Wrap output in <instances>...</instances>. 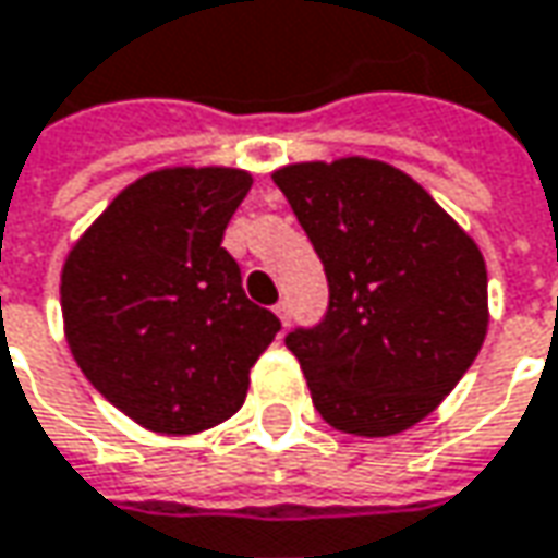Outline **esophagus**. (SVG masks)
Instances as JSON below:
<instances>
[{"mask_svg": "<svg viewBox=\"0 0 558 558\" xmlns=\"http://www.w3.org/2000/svg\"><path fill=\"white\" fill-rule=\"evenodd\" d=\"M275 312H278V318L287 325V318H290V306H287V300H280L278 306H275Z\"/></svg>", "mask_w": 558, "mask_h": 558, "instance_id": "esophagus-1", "label": "esophagus"}]
</instances>
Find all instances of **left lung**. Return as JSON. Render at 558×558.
<instances>
[{
	"instance_id": "left-lung-1",
	"label": "left lung",
	"mask_w": 558,
	"mask_h": 558,
	"mask_svg": "<svg viewBox=\"0 0 558 558\" xmlns=\"http://www.w3.org/2000/svg\"><path fill=\"white\" fill-rule=\"evenodd\" d=\"M328 278V310L283 344L341 433L395 436L442 404L486 338L476 243L408 173L363 157L275 173Z\"/></svg>"
}]
</instances>
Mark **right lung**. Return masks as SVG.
Masks as SVG:
<instances>
[{"instance_id": "right-lung-1", "label": "right lung", "mask_w": 558, "mask_h": 558, "mask_svg": "<svg viewBox=\"0 0 558 558\" xmlns=\"http://www.w3.org/2000/svg\"><path fill=\"white\" fill-rule=\"evenodd\" d=\"M248 189L243 170H157L119 192L65 258L62 318L82 373L154 433L233 416L280 331L220 246Z\"/></svg>"}]
</instances>
